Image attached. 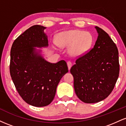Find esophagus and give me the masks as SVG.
I'll return each instance as SVG.
<instances>
[{
  "instance_id": "esophagus-1",
  "label": "esophagus",
  "mask_w": 126,
  "mask_h": 126,
  "mask_svg": "<svg viewBox=\"0 0 126 126\" xmlns=\"http://www.w3.org/2000/svg\"><path fill=\"white\" fill-rule=\"evenodd\" d=\"M67 66H68V68H69V70H70V68H71L72 66V62L70 61H68L67 62Z\"/></svg>"
}]
</instances>
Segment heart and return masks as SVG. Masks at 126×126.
<instances>
[{"mask_svg": "<svg viewBox=\"0 0 126 126\" xmlns=\"http://www.w3.org/2000/svg\"><path fill=\"white\" fill-rule=\"evenodd\" d=\"M93 37L89 32L75 30L60 32L56 41L59 47H69V53L72 56H79L90 49L93 43Z\"/></svg>", "mask_w": 126, "mask_h": 126, "instance_id": "b5f03b06", "label": "heart"}]
</instances>
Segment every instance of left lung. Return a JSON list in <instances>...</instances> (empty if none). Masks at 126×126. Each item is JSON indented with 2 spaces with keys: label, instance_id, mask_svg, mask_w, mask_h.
Listing matches in <instances>:
<instances>
[{
  "label": "left lung",
  "instance_id": "left-lung-1",
  "mask_svg": "<svg viewBox=\"0 0 126 126\" xmlns=\"http://www.w3.org/2000/svg\"><path fill=\"white\" fill-rule=\"evenodd\" d=\"M98 33L94 47L76 60L70 69L78 97L85 103L104 100L113 90L119 76L118 51L116 45L103 30Z\"/></svg>",
  "mask_w": 126,
  "mask_h": 126
}]
</instances>
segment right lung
<instances>
[{
  "instance_id": "add662e5",
  "label": "right lung",
  "mask_w": 126,
  "mask_h": 126,
  "mask_svg": "<svg viewBox=\"0 0 126 126\" xmlns=\"http://www.w3.org/2000/svg\"><path fill=\"white\" fill-rule=\"evenodd\" d=\"M45 28L32 26L16 39L11 50L10 74L16 89L23 100L38 107L51 103L60 79L68 72L64 60L49 63L35 52L33 47L48 46Z\"/></svg>"
}]
</instances>
